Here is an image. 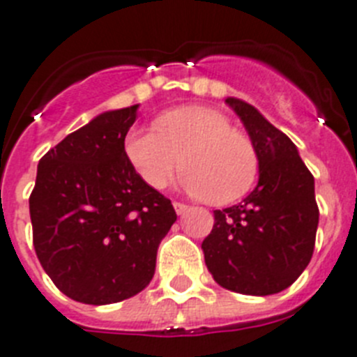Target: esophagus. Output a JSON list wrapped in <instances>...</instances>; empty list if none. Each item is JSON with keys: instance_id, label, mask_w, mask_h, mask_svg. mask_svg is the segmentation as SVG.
Returning a JSON list of instances; mask_svg holds the SVG:
<instances>
[{"instance_id": "esophagus-1", "label": "esophagus", "mask_w": 357, "mask_h": 357, "mask_svg": "<svg viewBox=\"0 0 357 357\" xmlns=\"http://www.w3.org/2000/svg\"><path fill=\"white\" fill-rule=\"evenodd\" d=\"M174 208H176V212L181 215L188 211V205H185V203H179V202H174Z\"/></svg>"}]
</instances>
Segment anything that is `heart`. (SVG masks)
Masks as SVG:
<instances>
[{
	"label": "heart",
	"instance_id": "heart-1",
	"mask_svg": "<svg viewBox=\"0 0 357 357\" xmlns=\"http://www.w3.org/2000/svg\"><path fill=\"white\" fill-rule=\"evenodd\" d=\"M125 155L151 188H165L183 167L181 185L208 203L227 205L243 196L257 176L252 142L227 116L205 107H181L155 119L154 130L134 128Z\"/></svg>",
	"mask_w": 357,
	"mask_h": 357
}]
</instances>
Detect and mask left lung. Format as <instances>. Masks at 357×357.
Masks as SVG:
<instances>
[{
    "label": "left lung",
    "instance_id": "1",
    "mask_svg": "<svg viewBox=\"0 0 357 357\" xmlns=\"http://www.w3.org/2000/svg\"><path fill=\"white\" fill-rule=\"evenodd\" d=\"M247 128L259 161V181L238 205L214 211L203 239L205 263L223 289L248 296L285 290L307 268L316 243L319 208L314 176L289 136L252 105L227 98Z\"/></svg>",
    "mask_w": 357,
    "mask_h": 357
}]
</instances>
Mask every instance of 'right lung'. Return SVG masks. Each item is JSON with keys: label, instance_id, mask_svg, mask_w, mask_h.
Returning <instances> with one entry per match:
<instances>
[{"label": "right lung", "instance_id": "obj_1", "mask_svg": "<svg viewBox=\"0 0 357 357\" xmlns=\"http://www.w3.org/2000/svg\"><path fill=\"white\" fill-rule=\"evenodd\" d=\"M136 110L100 114L38 165L29 197L36 256L54 285L79 303H118L142 292L178 218L125 155Z\"/></svg>", "mask_w": 357, "mask_h": 357}]
</instances>
